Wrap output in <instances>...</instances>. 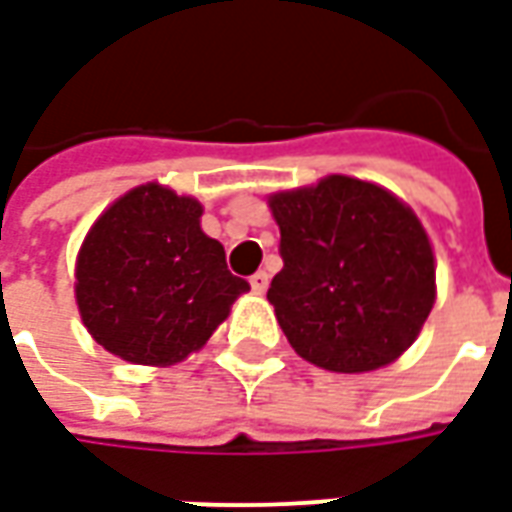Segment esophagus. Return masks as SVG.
<instances>
[{
    "label": "esophagus",
    "instance_id": "34e87169",
    "mask_svg": "<svg viewBox=\"0 0 512 512\" xmlns=\"http://www.w3.org/2000/svg\"><path fill=\"white\" fill-rule=\"evenodd\" d=\"M249 285H252V290H255V293H266L268 290L266 271H257V274H252V277H249Z\"/></svg>",
    "mask_w": 512,
    "mask_h": 512
}]
</instances>
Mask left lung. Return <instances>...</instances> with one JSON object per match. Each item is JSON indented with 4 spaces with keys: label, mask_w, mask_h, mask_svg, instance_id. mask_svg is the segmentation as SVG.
Listing matches in <instances>:
<instances>
[{
    "label": "left lung",
    "mask_w": 512,
    "mask_h": 512,
    "mask_svg": "<svg viewBox=\"0 0 512 512\" xmlns=\"http://www.w3.org/2000/svg\"><path fill=\"white\" fill-rule=\"evenodd\" d=\"M282 271L271 279L293 351L332 373H370L417 340L436 301L433 246L392 191L348 175L277 191Z\"/></svg>",
    "instance_id": "left-lung-1"
}]
</instances>
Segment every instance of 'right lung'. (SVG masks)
<instances>
[{
  "instance_id": "obj_1",
  "label": "right lung",
  "mask_w": 512,
  "mask_h": 512,
  "mask_svg": "<svg viewBox=\"0 0 512 512\" xmlns=\"http://www.w3.org/2000/svg\"><path fill=\"white\" fill-rule=\"evenodd\" d=\"M200 216L194 197L145 183L95 219L76 257V304L109 354L134 365L183 362L249 290Z\"/></svg>"
}]
</instances>
